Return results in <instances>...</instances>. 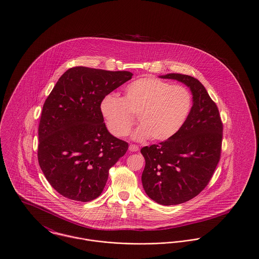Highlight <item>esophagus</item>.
<instances>
[{
  "mask_svg": "<svg viewBox=\"0 0 259 259\" xmlns=\"http://www.w3.org/2000/svg\"><path fill=\"white\" fill-rule=\"evenodd\" d=\"M129 150L132 151V152H138L140 150V148H139L138 146H136V145H130L129 146Z\"/></svg>",
  "mask_w": 259,
  "mask_h": 259,
  "instance_id": "obj_1",
  "label": "esophagus"
}]
</instances>
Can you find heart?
<instances>
[{
  "instance_id": "1",
  "label": "heart",
  "mask_w": 259,
  "mask_h": 259,
  "mask_svg": "<svg viewBox=\"0 0 259 259\" xmlns=\"http://www.w3.org/2000/svg\"><path fill=\"white\" fill-rule=\"evenodd\" d=\"M192 96L188 89L153 76H144L124 88L122 98L107 95L100 102V112L111 134L128 135L138 116L140 123L133 139L166 141L176 135L190 112Z\"/></svg>"
}]
</instances>
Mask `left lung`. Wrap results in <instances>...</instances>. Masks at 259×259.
Segmentation results:
<instances>
[{
  "label": "left lung",
  "mask_w": 259,
  "mask_h": 259,
  "mask_svg": "<svg viewBox=\"0 0 259 259\" xmlns=\"http://www.w3.org/2000/svg\"><path fill=\"white\" fill-rule=\"evenodd\" d=\"M189 87L192 107L180 131L158 145L141 149L146 166L142 184L148 197L170 206L189 201L209 184L221 158L222 127L215 103L193 76L159 75Z\"/></svg>",
  "instance_id": "obj_1"
}]
</instances>
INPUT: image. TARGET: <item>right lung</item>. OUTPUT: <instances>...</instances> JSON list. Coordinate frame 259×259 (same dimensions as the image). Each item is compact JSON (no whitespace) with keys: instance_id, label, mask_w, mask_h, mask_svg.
Segmentation results:
<instances>
[{"instance_id":"1","label":"right lung","mask_w":259,"mask_h":259,"mask_svg":"<svg viewBox=\"0 0 259 259\" xmlns=\"http://www.w3.org/2000/svg\"><path fill=\"white\" fill-rule=\"evenodd\" d=\"M132 75L127 71L74 67L62 74L46 100L37 159L62 196L80 202L99 197L109 170L126 153L128 144L108 131L99 107L102 99Z\"/></svg>"}]
</instances>
